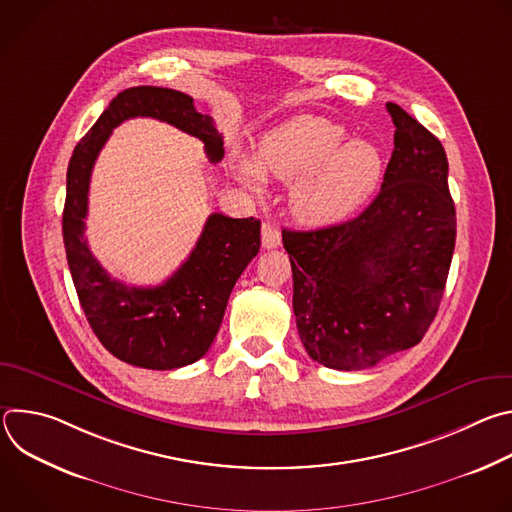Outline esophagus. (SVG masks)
Wrapping results in <instances>:
<instances>
[{"mask_svg":"<svg viewBox=\"0 0 512 512\" xmlns=\"http://www.w3.org/2000/svg\"><path fill=\"white\" fill-rule=\"evenodd\" d=\"M279 243H281L279 229L275 225H271V223H265L263 229H261V245L265 249H275V247H279Z\"/></svg>","mask_w":512,"mask_h":512,"instance_id":"1","label":"esophagus"}]
</instances>
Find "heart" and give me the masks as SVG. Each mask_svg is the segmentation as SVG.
Instances as JSON below:
<instances>
[{"label": "heart", "mask_w": 512, "mask_h": 512, "mask_svg": "<svg viewBox=\"0 0 512 512\" xmlns=\"http://www.w3.org/2000/svg\"><path fill=\"white\" fill-rule=\"evenodd\" d=\"M344 137V127L330 119L296 115L265 133L253 162L239 160L235 172L253 190L261 178L294 182L289 202L298 221L336 225L371 198L383 174L377 145Z\"/></svg>", "instance_id": "heart-1"}]
</instances>
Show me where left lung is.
Returning <instances> with one entry per match:
<instances>
[{"mask_svg":"<svg viewBox=\"0 0 512 512\" xmlns=\"http://www.w3.org/2000/svg\"><path fill=\"white\" fill-rule=\"evenodd\" d=\"M387 111L395 150L377 198L352 221L283 231L300 338L336 371L375 367L423 338L456 245L444 145L399 105Z\"/></svg>","mask_w":512,"mask_h":512,"instance_id":"8db88e82","label":"left lung"}]
</instances>
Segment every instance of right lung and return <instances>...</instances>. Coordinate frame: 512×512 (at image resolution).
Segmentation results:
<instances>
[{
	"label": "right lung",
	"mask_w": 512,
	"mask_h": 512,
	"mask_svg": "<svg viewBox=\"0 0 512 512\" xmlns=\"http://www.w3.org/2000/svg\"><path fill=\"white\" fill-rule=\"evenodd\" d=\"M131 117H154L198 137L212 164L225 156L223 135L212 117L194 109L192 97L164 87H131L109 103L77 143L66 172L64 249L95 336L133 367L172 371L208 352L239 275L259 253L261 221L214 212L188 259L162 285L129 287L113 279L87 245L85 218L95 160L111 131Z\"/></svg>",
	"instance_id": "add662e5"
}]
</instances>
